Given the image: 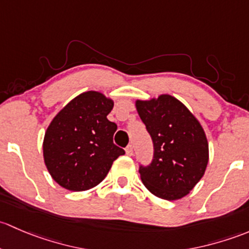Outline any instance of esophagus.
Wrapping results in <instances>:
<instances>
[{
	"instance_id": "obj_1",
	"label": "esophagus",
	"mask_w": 249,
	"mask_h": 249,
	"mask_svg": "<svg viewBox=\"0 0 249 249\" xmlns=\"http://www.w3.org/2000/svg\"><path fill=\"white\" fill-rule=\"evenodd\" d=\"M125 155L133 156V146L132 145H128L127 147H125Z\"/></svg>"
}]
</instances>
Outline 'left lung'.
Returning a JSON list of instances; mask_svg holds the SVG:
<instances>
[{"mask_svg": "<svg viewBox=\"0 0 249 249\" xmlns=\"http://www.w3.org/2000/svg\"><path fill=\"white\" fill-rule=\"evenodd\" d=\"M153 142V160L140 165L143 186L158 198L178 200L200 181L209 163V142L200 122L178 99L160 94L135 102Z\"/></svg>", "mask_w": 249, "mask_h": 249, "instance_id": "1", "label": "left lung"}]
</instances>
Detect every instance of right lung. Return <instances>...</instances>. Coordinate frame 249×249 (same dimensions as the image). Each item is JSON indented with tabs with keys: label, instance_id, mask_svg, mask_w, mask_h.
Listing matches in <instances>:
<instances>
[{
	"label": "right lung",
	"instance_id": "obj_1",
	"mask_svg": "<svg viewBox=\"0 0 249 249\" xmlns=\"http://www.w3.org/2000/svg\"><path fill=\"white\" fill-rule=\"evenodd\" d=\"M112 99L97 91L79 94L53 117L43 142L44 163L51 178L73 192L101 183L112 163L124 155L112 142L117 125L107 119Z\"/></svg>",
	"mask_w": 249,
	"mask_h": 249
}]
</instances>
